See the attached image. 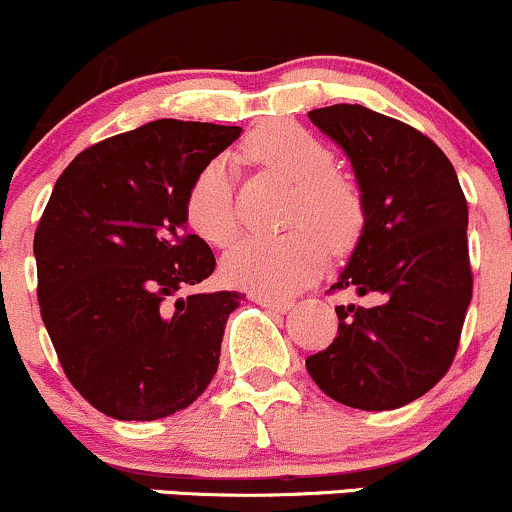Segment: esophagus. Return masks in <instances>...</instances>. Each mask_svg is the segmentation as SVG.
Wrapping results in <instances>:
<instances>
[{"label":"esophagus","mask_w":512,"mask_h":512,"mask_svg":"<svg viewBox=\"0 0 512 512\" xmlns=\"http://www.w3.org/2000/svg\"><path fill=\"white\" fill-rule=\"evenodd\" d=\"M252 301L260 303L262 308L272 310V313H286V310H291V301H286V298H272V296H262V293H252Z\"/></svg>","instance_id":"esophagus-1"}]
</instances>
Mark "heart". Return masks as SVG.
<instances>
[{
    "label": "heart",
    "instance_id": "1",
    "mask_svg": "<svg viewBox=\"0 0 512 512\" xmlns=\"http://www.w3.org/2000/svg\"><path fill=\"white\" fill-rule=\"evenodd\" d=\"M250 161L296 182L284 236H250L228 250L223 274L233 286L262 296H286L308 284L327 262V240L344 250L361 236L366 209L361 190L334 173V154L308 129L293 122H267L243 142ZM190 226L207 243L226 248L238 233L231 170L214 158L192 180L185 197Z\"/></svg>",
    "mask_w": 512,
    "mask_h": 512
}]
</instances>
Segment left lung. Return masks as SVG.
<instances>
[{
  "mask_svg": "<svg viewBox=\"0 0 512 512\" xmlns=\"http://www.w3.org/2000/svg\"><path fill=\"white\" fill-rule=\"evenodd\" d=\"M308 117L349 156L366 209L332 289L373 293L375 305H337V337L305 368L346 407H404L457 354L472 301L467 199L448 156L419 129L349 103Z\"/></svg>",
  "mask_w": 512,
  "mask_h": 512,
  "instance_id": "left-lung-1",
  "label": "left lung"
}]
</instances>
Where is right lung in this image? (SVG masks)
<instances>
[{
	"label": "right lung",
	"instance_id": "obj_1",
	"mask_svg": "<svg viewBox=\"0 0 512 512\" xmlns=\"http://www.w3.org/2000/svg\"><path fill=\"white\" fill-rule=\"evenodd\" d=\"M240 132L156 120L88 146L55 182L33 240L40 315L69 383L113 419L175 414L216 375L245 296H178L216 267L185 197Z\"/></svg>",
	"mask_w": 512,
	"mask_h": 512
}]
</instances>
